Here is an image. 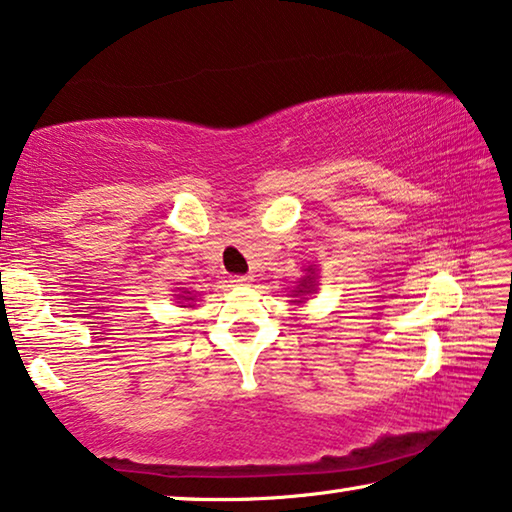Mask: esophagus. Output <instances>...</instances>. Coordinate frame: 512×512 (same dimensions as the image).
<instances>
[{
	"label": "esophagus",
	"instance_id": "esophagus-1",
	"mask_svg": "<svg viewBox=\"0 0 512 512\" xmlns=\"http://www.w3.org/2000/svg\"><path fill=\"white\" fill-rule=\"evenodd\" d=\"M230 282L234 287H246V285H250V282H253V275H232Z\"/></svg>",
	"mask_w": 512,
	"mask_h": 512
}]
</instances>
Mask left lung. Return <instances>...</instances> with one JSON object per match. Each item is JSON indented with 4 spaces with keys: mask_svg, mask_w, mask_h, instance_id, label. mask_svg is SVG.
<instances>
[{
    "mask_svg": "<svg viewBox=\"0 0 512 512\" xmlns=\"http://www.w3.org/2000/svg\"><path fill=\"white\" fill-rule=\"evenodd\" d=\"M310 271H312V269H310ZM312 282H314L312 275H307V278H303V282H300L298 289H296V296L307 294V291H312Z\"/></svg>",
    "mask_w": 512,
    "mask_h": 512,
    "instance_id": "1",
    "label": "left lung"
}]
</instances>
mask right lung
<instances>
[{
	"mask_svg": "<svg viewBox=\"0 0 512 512\" xmlns=\"http://www.w3.org/2000/svg\"><path fill=\"white\" fill-rule=\"evenodd\" d=\"M180 298H184V300H193V298H186V296H180Z\"/></svg>",
	"mask_w": 512,
	"mask_h": 512,
	"instance_id": "obj_1",
	"label": "right lung"
}]
</instances>
